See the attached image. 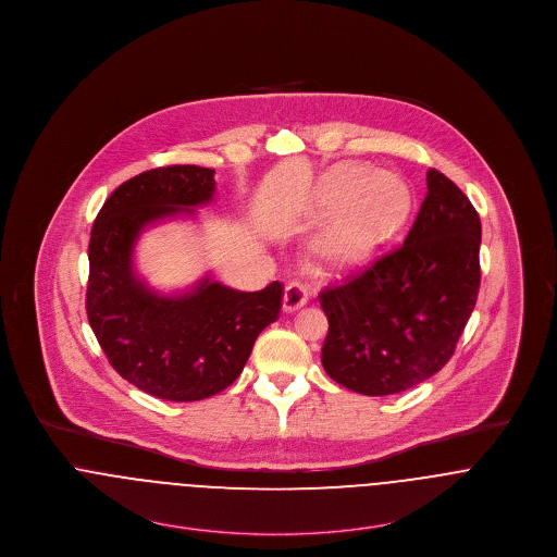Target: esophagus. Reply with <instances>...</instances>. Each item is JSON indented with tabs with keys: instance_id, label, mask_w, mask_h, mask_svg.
<instances>
[{
	"instance_id": "esophagus-1",
	"label": "esophagus",
	"mask_w": 557,
	"mask_h": 557,
	"mask_svg": "<svg viewBox=\"0 0 557 557\" xmlns=\"http://www.w3.org/2000/svg\"><path fill=\"white\" fill-rule=\"evenodd\" d=\"M306 302H308L306 285H302V283H289L285 287V296H283V310L285 312H296Z\"/></svg>"
}]
</instances>
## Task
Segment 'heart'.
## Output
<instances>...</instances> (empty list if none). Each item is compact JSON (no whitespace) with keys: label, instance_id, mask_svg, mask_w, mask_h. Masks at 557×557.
I'll list each match as a JSON object with an SVG mask.
<instances>
[{"label":"heart","instance_id":"b5f03b06","mask_svg":"<svg viewBox=\"0 0 557 557\" xmlns=\"http://www.w3.org/2000/svg\"><path fill=\"white\" fill-rule=\"evenodd\" d=\"M314 202L321 216L332 214L314 243V253L325 265L347 268L403 230L412 196L396 172L343 163L319 178Z\"/></svg>","mask_w":557,"mask_h":557}]
</instances>
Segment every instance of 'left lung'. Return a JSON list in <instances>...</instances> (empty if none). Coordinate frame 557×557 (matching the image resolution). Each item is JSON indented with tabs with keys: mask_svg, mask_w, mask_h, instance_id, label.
<instances>
[{
	"mask_svg": "<svg viewBox=\"0 0 557 557\" xmlns=\"http://www.w3.org/2000/svg\"><path fill=\"white\" fill-rule=\"evenodd\" d=\"M479 247L474 206L432 168L405 245L319 294L330 321L321 349L325 372L363 396L400 394L434 376L474 310Z\"/></svg>",
	"mask_w": 557,
	"mask_h": 557,
	"instance_id": "8db88e82",
	"label": "left lung"
}]
</instances>
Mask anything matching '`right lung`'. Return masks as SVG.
Segmentation results:
<instances>
[{
    "label": "right lung",
    "mask_w": 557,
    "mask_h": 557,
    "mask_svg": "<svg viewBox=\"0 0 557 557\" xmlns=\"http://www.w3.org/2000/svg\"><path fill=\"white\" fill-rule=\"evenodd\" d=\"M212 194L210 168L147 170L110 194L91 230L89 325L125 381L170 403H196L230 387L283 306L278 281L236 292L206 276L187 294L161 296L138 278L134 247L145 227L194 214Z\"/></svg>",
    "instance_id": "obj_1"
}]
</instances>
